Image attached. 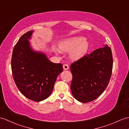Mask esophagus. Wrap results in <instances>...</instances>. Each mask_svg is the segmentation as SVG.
<instances>
[{
    "mask_svg": "<svg viewBox=\"0 0 129 129\" xmlns=\"http://www.w3.org/2000/svg\"><path fill=\"white\" fill-rule=\"evenodd\" d=\"M63 69L64 70H68L69 69V65L68 64H64L63 65Z\"/></svg>",
    "mask_w": 129,
    "mask_h": 129,
    "instance_id": "34e87169",
    "label": "esophagus"
}]
</instances>
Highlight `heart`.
Masks as SVG:
<instances>
[{
	"label": "heart",
	"instance_id": "obj_1",
	"mask_svg": "<svg viewBox=\"0 0 129 129\" xmlns=\"http://www.w3.org/2000/svg\"><path fill=\"white\" fill-rule=\"evenodd\" d=\"M59 48L63 51H72L70 56L73 59H79L85 55L89 49V43L81 37H75L63 40Z\"/></svg>",
	"mask_w": 129,
	"mask_h": 129
}]
</instances>
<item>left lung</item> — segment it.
Instances as JSON below:
<instances>
[{"label": "left lung", "mask_w": 129, "mask_h": 129, "mask_svg": "<svg viewBox=\"0 0 129 129\" xmlns=\"http://www.w3.org/2000/svg\"><path fill=\"white\" fill-rule=\"evenodd\" d=\"M113 65L111 49L107 45L73 62L70 88L75 99L86 103L99 96L108 85Z\"/></svg>", "instance_id": "left-lung-1"}]
</instances>
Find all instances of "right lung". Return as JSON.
I'll return each instance as SVG.
<instances>
[{"instance_id":"add662e5","label":"right lung","mask_w":129,"mask_h":129,"mask_svg":"<svg viewBox=\"0 0 129 129\" xmlns=\"http://www.w3.org/2000/svg\"><path fill=\"white\" fill-rule=\"evenodd\" d=\"M33 32L30 30L23 34L14 46L11 67L14 80L20 92L38 102L51 94L57 76L62 72V65L52 62L45 54L31 50L28 39Z\"/></svg>"}]
</instances>
